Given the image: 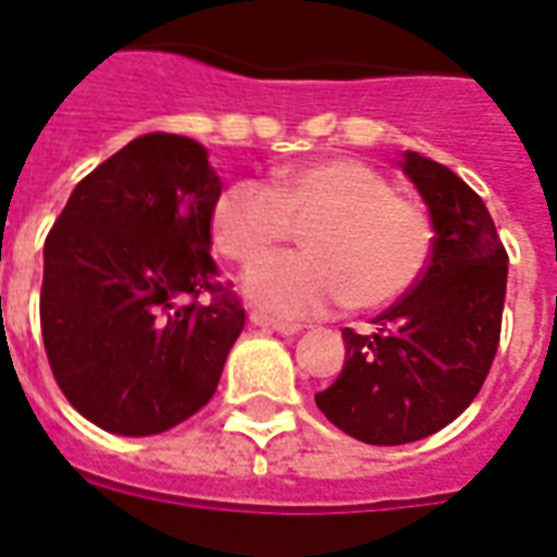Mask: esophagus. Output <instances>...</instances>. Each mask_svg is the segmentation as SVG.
<instances>
[{
  "mask_svg": "<svg viewBox=\"0 0 557 557\" xmlns=\"http://www.w3.org/2000/svg\"><path fill=\"white\" fill-rule=\"evenodd\" d=\"M250 321H253L257 327H262V331L283 333V336H295V333H300V324H286V321H274V319H268V315H262V312H253V315H250Z\"/></svg>",
  "mask_w": 557,
  "mask_h": 557,
  "instance_id": "obj_1",
  "label": "esophagus"
}]
</instances>
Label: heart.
<instances>
[{"mask_svg": "<svg viewBox=\"0 0 557 557\" xmlns=\"http://www.w3.org/2000/svg\"><path fill=\"white\" fill-rule=\"evenodd\" d=\"M307 221V250L262 262L247 277L250 300L274 315L310 319L351 304L381 310L405 298L434 253V221L422 203L395 195L374 164L333 156L292 164L271 188L230 183L212 203L215 247L236 265L265 259Z\"/></svg>", "mask_w": 557, "mask_h": 557, "instance_id": "heart-1", "label": "heart"}]
</instances>
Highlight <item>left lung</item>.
Listing matches in <instances>:
<instances>
[{"instance_id":"1","label":"left lung","mask_w":557,"mask_h":557,"mask_svg":"<svg viewBox=\"0 0 557 557\" xmlns=\"http://www.w3.org/2000/svg\"><path fill=\"white\" fill-rule=\"evenodd\" d=\"M401 164L425 197L434 253L372 333L342 331V374L315 395L333 425L369 446L425 440L472 405L496 357L508 283V253L484 200L419 152L407 150Z\"/></svg>"}]
</instances>
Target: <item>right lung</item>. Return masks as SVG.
I'll use <instances>...</instances> for the list:
<instances>
[{
	"instance_id": "right-lung-1",
	"label": "right lung",
	"mask_w": 557,
	"mask_h": 557,
	"mask_svg": "<svg viewBox=\"0 0 557 557\" xmlns=\"http://www.w3.org/2000/svg\"><path fill=\"white\" fill-rule=\"evenodd\" d=\"M218 195L200 144L150 132L94 168L49 230L40 286L49 369L102 431L162 434L215 395L245 327L242 300L218 283L209 257Z\"/></svg>"
}]
</instances>
